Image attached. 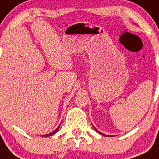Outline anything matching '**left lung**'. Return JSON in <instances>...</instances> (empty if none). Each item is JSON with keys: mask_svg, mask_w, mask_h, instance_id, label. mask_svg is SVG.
<instances>
[{"mask_svg": "<svg viewBox=\"0 0 159 159\" xmlns=\"http://www.w3.org/2000/svg\"><path fill=\"white\" fill-rule=\"evenodd\" d=\"M96 131H97V130H96ZM97 132H99V131H97ZM99 133H100V134H101L102 135H104V134H102V133H101V132H99ZM108 136H110V135H108Z\"/></svg>", "mask_w": 159, "mask_h": 159, "instance_id": "1", "label": "left lung"}]
</instances>
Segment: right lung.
I'll list each match as a JSON object with an SVG mask.
<instances>
[{
	"instance_id": "add662e5",
	"label": "right lung",
	"mask_w": 159,
	"mask_h": 159,
	"mask_svg": "<svg viewBox=\"0 0 159 159\" xmlns=\"http://www.w3.org/2000/svg\"><path fill=\"white\" fill-rule=\"evenodd\" d=\"M58 128H59V126H58V128H57V129H55V131H52V132H51V133H50V134H48V135H43V136L48 137V136H51V135H54V134H55V133H56V132H57V131H58Z\"/></svg>"
}]
</instances>
